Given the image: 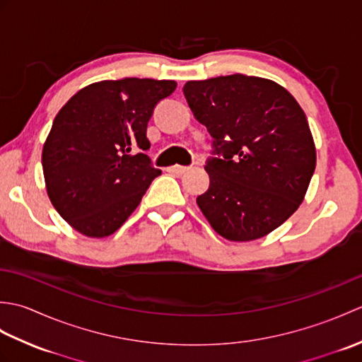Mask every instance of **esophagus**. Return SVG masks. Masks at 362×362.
<instances>
[{
	"label": "esophagus",
	"instance_id": "34e87169",
	"mask_svg": "<svg viewBox=\"0 0 362 362\" xmlns=\"http://www.w3.org/2000/svg\"><path fill=\"white\" fill-rule=\"evenodd\" d=\"M189 171V166H180V165H175V166H171L169 168V173H173L175 175H182Z\"/></svg>",
	"mask_w": 362,
	"mask_h": 362
}]
</instances>
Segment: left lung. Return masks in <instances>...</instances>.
I'll use <instances>...</instances> for the list:
<instances>
[{"label": "left lung", "mask_w": 362, "mask_h": 362, "mask_svg": "<svg viewBox=\"0 0 362 362\" xmlns=\"http://www.w3.org/2000/svg\"><path fill=\"white\" fill-rule=\"evenodd\" d=\"M183 93L213 136L205 165L210 188L197 205L228 241H253L280 227L302 204L316 169L305 112L286 88L257 76L188 81Z\"/></svg>", "instance_id": "8db88e82"}]
</instances>
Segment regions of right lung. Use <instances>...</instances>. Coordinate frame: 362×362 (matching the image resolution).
<instances>
[{"instance_id": "1", "label": "right lung", "mask_w": 362, "mask_h": 362, "mask_svg": "<svg viewBox=\"0 0 362 362\" xmlns=\"http://www.w3.org/2000/svg\"><path fill=\"white\" fill-rule=\"evenodd\" d=\"M175 87L138 78L95 82L56 115L42 152L45 185L54 209L79 233L117 232L161 174L144 153L146 129L153 107Z\"/></svg>"}]
</instances>
